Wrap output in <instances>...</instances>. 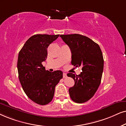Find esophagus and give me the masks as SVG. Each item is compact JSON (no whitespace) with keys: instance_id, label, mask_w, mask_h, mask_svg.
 <instances>
[{"instance_id":"esophagus-1","label":"esophagus","mask_w":126,"mask_h":126,"mask_svg":"<svg viewBox=\"0 0 126 126\" xmlns=\"http://www.w3.org/2000/svg\"><path fill=\"white\" fill-rule=\"evenodd\" d=\"M63 78H66L67 77V74L66 73H63Z\"/></svg>"}]
</instances>
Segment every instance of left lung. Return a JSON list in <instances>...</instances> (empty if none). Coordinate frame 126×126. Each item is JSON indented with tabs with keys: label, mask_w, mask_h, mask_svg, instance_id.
Masks as SVG:
<instances>
[{
	"label": "left lung",
	"mask_w": 126,
	"mask_h": 126,
	"mask_svg": "<svg viewBox=\"0 0 126 126\" xmlns=\"http://www.w3.org/2000/svg\"><path fill=\"white\" fill-rule=\"evenodd\" d=\"M71 51V64L82 67L79 75L68 73L75 84L68 89L70 97L77 103L88 101L94 95L101 83L104 59L100 47L88 37L79 34L60 35Z\"/></svg>",
	"instance_id": "obj_1"
}]
</instances>
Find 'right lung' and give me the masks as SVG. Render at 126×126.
I'll return each mask as SVG.
<instances>
[{
  "mask_svg": "<svg viewBox=\"0 0 126 126\" xmlns=\"http://www.w3.org/2000/svg\"><path fill=\"white\" fill-rule=\"evenodd\" d=\"M59 35L35 34L23 45L18 54V77L23 91L33 101L48 104L53 99L56 85L63 78V72H50L42 64L47 58V48Z\"/></svg>",
  "mask_w": 126,
  "mask_h": 126,
  "instance_id": "1",
  "label": "right lung"
}]
</instances>
